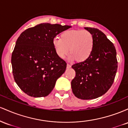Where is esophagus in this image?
<instances>
[{
  "label": "esophagus",
  "instance_id": "obj_1",
  "mask_svg": "<svg viewBox=\"0 0 128 128\" xmlns=\"http://www.w3.org/2000/svg\"><path fill=\"white\" fill-rule=\"evenodd\" d=\"M71 67V65L69 64H67V68H70Z\"/></svg>",
  "mask_w": 128,
  "mask_h": 128
}]
</instances>
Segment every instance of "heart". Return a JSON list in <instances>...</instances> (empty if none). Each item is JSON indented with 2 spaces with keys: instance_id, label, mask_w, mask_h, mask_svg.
<instances>
[{
  "instance_id": "b5f03b06",
  "label": "heart",
  "mask_w": 128,
  "mask_h": 128,
  "mask_svg": "<svg viewBox=\"0 0 128 128\" xmlns=\"http://www.w3.org/2000/svg\"><path fill=\"white\" fill-rule=\"evenodd\" d=\"M60 39H54L55 53L64 58L70 52V60L82 62L89 58L94 46L93 36L87 30H67L60 34Z\"/></svg>"
}]
</instances>
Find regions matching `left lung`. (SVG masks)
I'll return each instance as SVG.
<instances>
[{"instance_id":"left-lung-1","label":"left lung","mask_w":128,"mask_h":128,"mask_svg":"<svg viewBox=\"0 0 128 128\" xmlns=\"http://www.w3.org/2000/svg\"><path fill=\"white\" fill-rule=\"evenodd\" d=\"M84 28L93 36V49L87 60L72 66L76 76L71 86L76 98L89 100L102 96L110 88L117 72V60L115 47L101 30Z\"/></svg>"}]
</instances>
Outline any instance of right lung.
I'll use <instances>...</instances> for the list:
<instances>
[{
  "instance_id": "1",
  "label": "right lung",
  "mask_w": 128,
  "mask_h": 128,
  "mask_svg": "<svg viewBox=\"0 0 128 128\" xmlns=\"http://www.w3.org/2000/svg\"><path fill=\"white\" fill-rule=\"evenodd\" d=\"M71 27L41 23L19 36L11 56L12 74L16 84L28 95L47 96L65 72L67 63L56 54L53 41Z\"/></svg>"
}]
</instances>
